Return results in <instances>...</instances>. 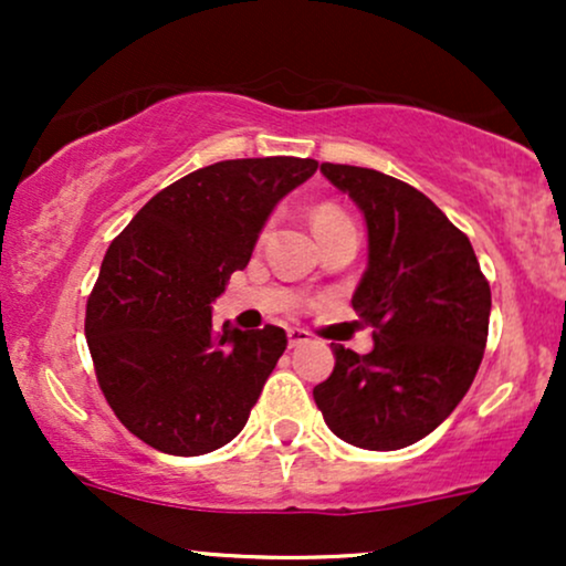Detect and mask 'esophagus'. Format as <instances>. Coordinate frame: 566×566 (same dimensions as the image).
<instances>
[{
	"mask_svg": "<svg viewBox=\"0 0 566 566\" xmlns=\"http://www.w3.org/2000/svg\"><path fill=\"white\" fill-rule=\"evenodd\" d=\"M287 340H290V348H297V346H303V343L311 340V333H308V329H301V327H290L287 329Z\"/></svg>",
	"mask_w": 566,
	"mask_h": 566,
	"instance_id": "34e87169",
	"label": "esophagus"
}]
</instances>
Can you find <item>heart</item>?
I'll use <instances>...</instances> for the list:
<instances>
[{"instance_id":"heart-1","label":"heart","mask_w":566,"mask_h":566,"mask_svg":"<svg viewBox=\"0 0 566 566\" xmlns=\"http://www.w3.org/2000/svg\"><path fill=\"white\" fill-rule=\"evenodd\" d=\"M337 218H346V212H343L340 207H335V205H319L314 210V216H311L314 226L316 223H327V220H337Z\"/></svg>"}]
</instances>
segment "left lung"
<instances>
[{"label":"left lung","mask_w":566,"mask_h":566,"mask_svg":"<svg viewBox=\"0 0 566 566\" xmlns=\"http://www.w3.org/2000/svg\"><path fill=\"white\" fill-rule=\"evenodd\" d=\"M367 223V271L350 305L375 327L369 354L333 343L314 401L335 437L401 450L450 418L482 365L492 295L463 231L418 188L367 167L322 165Z\"/></svg>","instance_id":"1"}]
</instances>
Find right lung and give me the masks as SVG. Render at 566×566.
I'll return each instance as SVG.
<instances>
[{
    "label": "right lung",
    "mask_w": 566,
    "mask_h": 566,
    "mask_svg": "<svg viewBox=\"0 0 566 566\" xmlns=\"http://www.w3.org/2000/svg\"><path fill=\"white\" fill-rule=\"evenodd\" d=\"M316 167L297 157L201 167L148 199L108 247L84 335L108 407L154 450L193 458L244 428L287 333L212 329V303Z\"/></svg>",
    "instance_id": "add662e5"
}]
</instances>
